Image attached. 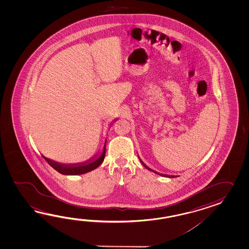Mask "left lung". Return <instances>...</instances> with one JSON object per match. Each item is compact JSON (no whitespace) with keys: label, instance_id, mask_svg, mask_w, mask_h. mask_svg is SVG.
Listing matches in <instances>:
<instances>
[{"label":"left lung","instance_id":"1","mask_svg":"<svg viewBox=\"0 0 249 249\" xmlns=\"http://www.w3.org/2000/svg\"><path fill=\"white\" fill-rule=\"evenodd\" d=\"M138 158H139V156H138ZM139 159H140V161H141V163L142 164L143 166L146 168V169L149 170V171H151V172H153V173H155V174H157V175H161V176H164V177H168V178H175V177H177V176H175V175H163V174H159V173H158L157 171H155V170L151 169V168H149L148 167V165L147 164H144L143 163L142 160V159H140L139 158Z\"/></svg>","mask_w":249,"mask_h":249}]
</instances>
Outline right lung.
I'll return each mask as SVG.
<instances>
[{
	"label": "right lung",
	"instance_id": "add662e5",
	"mask_svg": "<svg viewBox=\"0 0 249 249\" xmlns=\"http://www.w3.org/2000/svg\"><path fill=\"white\" fill-rule=\"evenodd\" d=\"M117 118H116L113 123L110 124H112L117 121ZM106 142H104L103 149L102 152L100 154H96L94 157H92L91 159L82 162V163H75V164H63V163H58L54 160L45 158L44 156L43 159H45L48 162V164H50L53 168L56 170L59 174L64 175H84L86 173H89L92 170L96 169L97 167H99L101 165V163L103 162V160L105 159V153H106Z\"/></svg>",
	"mask_w": 249,
	"mask_h": 249
}]
</instances>
